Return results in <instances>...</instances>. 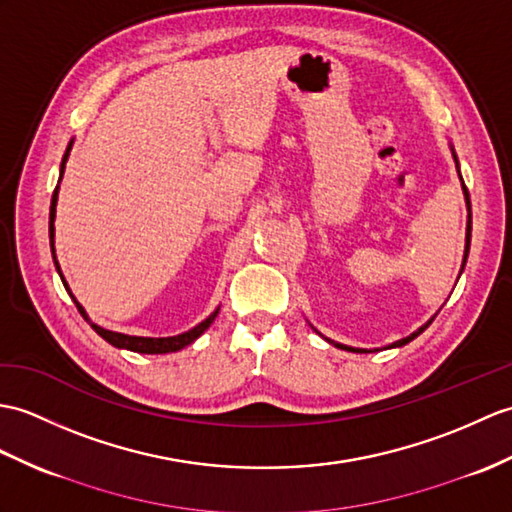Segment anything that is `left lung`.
I'll return each mask as SVG.
<instances>
[{
	"mask_svg": "<svg viewBox=\"0 0 512 512\" xmlns=\"http://www.w3.org/2000/svg\"><path fill=\"white\" fill-rule=\"evenodd\" d=\"M449 150H451V157H454V161H456V172H458V176H460V163H458V157H456V150H454V146H449ZM460 183H462V176H460ZM462 194H465V202H467V235H465V257H462V266H460V275H462V270H465V264H467V257H469V246H471V200H469V192H467V187H465V183H462ZM432 320L434 318H430L427 320V323L423 325V327H419L417 331H414V334H410L408 338H401V340H397V342H392L388 349H395V347H403V344H408L410 340H414L417 338L419 334H423V331L432 325ZM314 329V327H312ZM316 331V329H314ZM318 336H323L320 334V331H316ZM325 338V336H323ZM329 344H334V347H338V349H344V351H353V353H368L366 349H355V347H347V344H340V342H334V340H329V338H325Z\"/></svg>",
	"mask_w": 512,
	"mask_h": 512,
	"instance_id": "obj_1",
	"label": "left lung"
}]
</instances>
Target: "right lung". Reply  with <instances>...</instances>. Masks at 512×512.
Returning a JSON list of instances; mask_svg holds the SVG:
<instances>
[{"mask_svg":"<svg viewBox=\"0 0 512 512\" xmlns=\"http://www.w3.org/2000/svg\"><path fill=\"white\" fill-rule=\"evenodd\" d=\"M71 146H74V139L69 141V146H67L65 154H63V161H61V176H58V183L63 181L65 163H67V159H69ZM56 202H58V185H56V189H54V194H52V205H50V246H52L54 266H56V270H58V275H61V279H63V272H61V266H58V261H56V251H54V220H56ZM63 285H65V290L71 294V290L67 288V281H65V279H63ZM71 299H74V303H76V307H78V312L82 314V318L87 320V323L91 325V329H93L95 334H98L100 338H104L106 342L113 344V347H117V349L135 351V353H150V355H154V353H174V351H181V349H185L187 344H192L194 340H198L202 334H205V331L209 329V325L213 323V320H216V316H218V312H220V307H218L216 312H211L205 320H202V323H198L194 329L185 331V334L168 336V338H144V336L117 334V331H109V329H104V327H100V325H95L93 320L87 316L85 307H82V305L76 301V296H71Z\"/></svg>","mask_w":512,"mask_h":512,"instance_id":"1","label":"right lung"}]
</instances>
